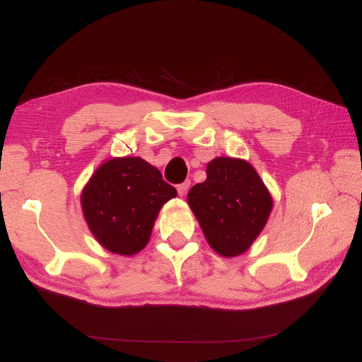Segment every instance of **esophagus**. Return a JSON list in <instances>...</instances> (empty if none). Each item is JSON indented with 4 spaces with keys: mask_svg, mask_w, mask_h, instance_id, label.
Masks as SVG:
<instances>
[{
    "mask_svg": "<svg viewBox=\"0 0 362 362\" xmlns=\"http://www.w3.org/2000/svg\"><path fill=\"white\" fill-rule=\"evenodd\" d=\"M189 189H190V181H184V182L178 184V187H177V190H178V194H180V196H184L185 193L189 192Z\"/></svg>",
    "mask_w": 362,
    "mask_h": 362,
    "instance_id": "esophagus-1",
    "label": "esophagus"
}]
</instances>
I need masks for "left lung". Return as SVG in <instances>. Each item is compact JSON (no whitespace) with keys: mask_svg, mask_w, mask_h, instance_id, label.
<instances>
[{"mask_svg":"<svg viewBox=\"0 0 362 362\" xmlns=\"http://www.w3.org/2000/svg\"><path fill=\"white\" fill-rule=\"evenodd\" d=\"M187 201L208 245L222 257L249 249L273 205L255 169L245 160L226 157L208 163L206 180L193 185Z\"/></svg>","mask_w":362,"mask_h":362,"instance_id":"left-lung-1","label":"left lung"}]
</instances>
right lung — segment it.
<instances>
[{"label": "right lung", "instance_id": "right-lung-1", "mask_svg": "<svg viewBox=\"0 0 362 362\" xmlns=\"http://www.w3.org/2000/svg\"><path fill=\"white\" fill-rule=\"evenodd\" d=\"M175 196L158 169L139 157H122L96 169L81 205L98 242L113 254L133 255L146 246L160 208Z\"/></svg>", "mask_w": 362, "mask_h": 362}]
</instances>
